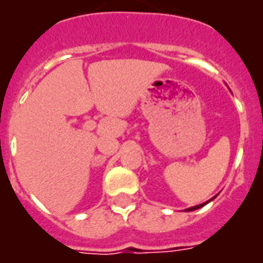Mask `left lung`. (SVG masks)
I'll list each match as a JSON object with an SVG mask.
<instances>
[{
  "label": "left lung",
  "mask_w": 263,
  "mask_h": 263,
  "mask_svg": "<svg viewBox=\"0 0 263 263\" xmlns=\"http://www.w3.org/2000/svg\"><path fill=\"white\" fill-rule=\"evenodd\" d=\"M214 199H215V196L213 197V199H210V200L204 201V203H201V204H197V205H193V207H189V209H186V210H185V211H195V210L200 209V207L205 205V204H207V203H210V201H211V200H214Z\"/></svg>",
  "instance_id": "obj_1"
}]
</instances>
